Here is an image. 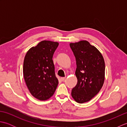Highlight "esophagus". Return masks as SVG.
I'll use <instances>...</instances> for the list:
<instances>
[{
    "mask_svg": "<svg viewBox=\"0 0 127 127\" xmlns=\"http://www.w3.org/2000/svg\"><path fill=\"white\" fill-rule=\"evenodd\" d=\"M65 77H61V80L62 81H64V80H65Z\"/></svg>",
    "mask_w": 127,
    "mask_h": 127,
    "instance_id": "34e87169",
    "label": "esophagus"
}]
</instances>
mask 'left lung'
<instances>
[{
  "label": "left lung",
  "instance_id": "obj_1",
  "mask_svg": "<svg viewBox=\"0 0 127 127\" xmlns=\"http://www.w3.org/2000/svg\"><path fill=\"white\" fill-rule=\"evenodd\" d=\"M76 58L77 83L71 96L78 103L89 101L99 93L105 80V62L101 53L86 40L70 43Z\"/></svg>",
  "mask_w": 127,
  "mask_h": 127
}]
</instances>
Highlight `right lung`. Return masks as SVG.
Instances as JSON below:
<instances>
[{"instance_id": "right-lung-1", "label": "right lung", "mask_w": 127, "mask_h": 127, "mask_svg": "<svg viewBox=\"0 0 127 127\" xmlns=\"http://www.w3.org/2000/svg\"><path fill=\"white\" fill-rule=\"evenodd\" d=\"M59 43L48 40L40 42L27 52L23 62V75L31 94L40 100L52 96L58 84L52 60Z\"/></svg>"}]
</instances>
